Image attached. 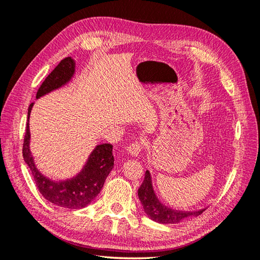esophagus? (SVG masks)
<instances>
[{
	"instance_id": "obj_1",
	"label": "esophagus",
	"mask_w": 260,
	"mask_h": 260,
	"mask_svg": "<svg viewBox=\"0 0 260 260\" xmlns=\"http://www.w3.org/2000/svg\"><path fill=\"white\" fill-rule=\"evenodd\" d=\"M141 149H142V143L138 142V141H136V142H133L129 147H128V153L131 154L132 156H138L141 152Z\"/></svg>"
}]
</instances>
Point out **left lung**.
<instances>
[{"label":"left lung","instance_id":"obj_1","mask_svg":"<svg viewBox=\"0 0 260 260\" xmlns=\"http://www.w3.org/2000/svg\"><path fill=\"white\" fill-rule=\"evenodd\" d=\"M138 195L146 215L152 220H154V221L159 223H178L183 221L184 219L199 216L205 210L201 209L198 211H180L162 205L158 199L156 198L152 185V178L148 170H146L145 172L143 183L141 184L139 188Z\"/></svg>","mask_w":260,"mask_h":260}]
</instances>
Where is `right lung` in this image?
I'll return each instance as SVG.
<instances>
[{"instance_id":"right-lung-1","label":"right lung","mask_w":260,"mask_h":260,"mask_svg":"<svg viewBox=\"0 0 260 260\" xmlns=\"http://www.w3.org/2000/svg\"><path fill=\"white\" fill-rule=\"evenodd\" d=\"M74 74V59L72 57L64 58L45 78L37 92V99L66 84L72 79ZM32 106L34 103H31L28 108V121L25 138H23L22 156L25 162L30 168L37 187L45 200L55 205L70 209H80L85 207L99 195L107 176L114 167L113 145L108 143L98 145L91 153L83 169L75 178L60 181V182L52 181L41 175V172L37 169L29 148V116Z\"/></svg>"}]
</instances>
